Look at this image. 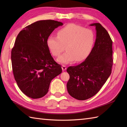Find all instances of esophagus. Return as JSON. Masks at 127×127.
I'll list each match as a JSON object with an SVG mask.
<instances>
[{
  "label": "esophagus",
  "mask_w": 127,
  "mask_h": 127,
  "mask_svg": "<svg viewBox=\"0 0 127 127\" xmlns=\"http://www.w3.org/2000/svg\"><path fill=\"white\" fill-rule=\"evenodd\" d=\"M62 70H63V71H64L66 69V66L65 65H63L62 66Z\"/></svg>",
  "instance_id": "esophagus-1"
}]
</instances>
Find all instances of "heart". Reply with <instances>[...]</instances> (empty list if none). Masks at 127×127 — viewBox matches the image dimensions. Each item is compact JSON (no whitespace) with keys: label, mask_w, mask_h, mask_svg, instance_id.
Here are the masks:
<instances>
[{"label":"heart","mask_w":127,"mask_h":127,"mask_svg":"<svg viewBox=\"0 0 127 127\" xmlns=\"http://www.w3.org/2000/svg\"><path fill=\"white\" fill-rule=\"evenodd\" d=\"M58 36L50 35L47 46L52 55L58 57L65 50L66 52L57 59L61 64L82 62L90 56L95 41L93 31L75 24H69L59 30Z\"/></svg>","instance_id":"1"}]
</instances>
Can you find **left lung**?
<instances>
[{
    "label": "left lung",
    "instance_id": "8db88e82",
    "mask_svg": "<svg viewBox=\"0 0 127 127\" xmlns=\"http://www.w3.org/2000/svg\"><path fill=\"white\" fill-rule=\"evenodd\" d=\"M90 26H95L96 31L92 51L84 62L66 70L70 75L67 90L72 97L80 100L98 92L111 75L113 64L112 41L108 32L99 23Z\"/></svg>",
    "mask_w": 127,
    "mask_h": 127
}]
</instances>
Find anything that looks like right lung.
Segmentation results:
<instances>
[{
    "label": "right lung",
    "mask_w": 127,
    "mask_h": 127,
    "mask_svg": "<svg viewBox=\"0 0 127 127\" xmlns=\"http://www.w3.org/2000/svg\"><path fill=\"white\" fill-rule=\"evenodd\" d=\"M63 23L41 20L26 27L16 37L11 51L13 74L19 88L29 98H42L52 79L61 74V65L54 60L46 40Z\"/></svg>",
    "instance_id": "right-lung-1"
}]
</instances>
